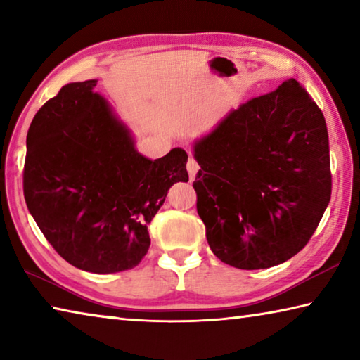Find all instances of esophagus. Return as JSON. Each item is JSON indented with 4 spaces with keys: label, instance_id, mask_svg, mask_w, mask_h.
Returning a JSON list of instances; mask_svg holds the SVG:
<instances>
[{
    "label": "esophagus",
    "instance_id": "obj_1",
    "mask_svg": "<svg viewBox=\"0 0 360 360\" xmlns=\"http://www.w3.org/2000/svg\"><path fill=\"white\" fill-rule=\"evenodd\" d=\"M198 169H200V165L197 163V160H195V158L191 155L187 160V173H188V176H191V179H193L195 176H197Z\"/></svg>",
    "mask_w": 360,
    "mask_h": 360
}]
</instances>
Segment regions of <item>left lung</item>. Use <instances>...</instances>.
I'll use <instances>...</instances> for the list:
<instances>
[{
    "mask_svg": "<svg viewBox=\"0 0 360 360\" xmlns=\"http://www.w3.org/2000/svg\"><path fill=\"white\" fill-rule=\"evenodd\" d=\"M197 211L224 264L260 270L307 246L330 202L324 114L295 79L246 101L193 144Z\"/></svg>",
    "mask_w": 360,
    "mask_h": 360,
    "instance_id": "obj_1",
    "label": "left lung"
}]
</instances>
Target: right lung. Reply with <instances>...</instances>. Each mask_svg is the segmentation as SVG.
<instances>
[{
    "mask_svg": "<svg viewBox=\"0 0 360 360\" xmlns=\"http://www.w3.org/2000/svg\"><path fill=\"white\" fill-rule=\"evenodd\" d=\"M71 82L44 103L27 135L23 195L52 248L79 270L125 271L148 254V225L174 182L188 181L187 154L150 158L94 92Z\"/></svg>",
    "mask_w": 360,
    "mask_h": 360,
    "instance_id": "1",
    "label": "right lung"
}]
</instances>
